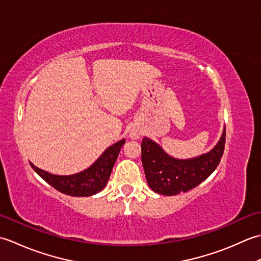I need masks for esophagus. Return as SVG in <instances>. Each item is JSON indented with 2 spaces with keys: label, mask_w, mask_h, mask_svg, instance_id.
Returning a JSON list of instances; mask_svg holds the SVG:
<instances>
[{
  "label": "esophagus",
  "mask_w": 261,
  "mask_h": 261,
  "mask_svg": "<svg viewBox=\"0 0 261 261\" xmlns=\"http://www.w3.org/2000/svg\"><path fill=\"white\" fill-rule=\"evenodd\" d=\"M130 137L132 138V139H138V138L140 137V135L138 134V132H136V131H132L131 134H130Z\"/></svg>",
  "instance_id": "obj_1"
}]
</instances>
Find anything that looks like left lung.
Segmentation results:
<instances>
[{
  "instance_id": "8db88e82",
  "label": "left lung",
  "mask_w": 261,
  "mask_h": 261,
  "mask_svg": "<svg viewBox=\"0 0 261 261\" xmlns=\"http://www.w3.org/2000/svg\"><path fill=\"white\" fill-rule=\"evenodd\" d=\"M225 130L218 145L208 153L194 159L178 160L165 153L148 138L141 142V160L146 179L153 192L176 195L196 187L213 173L223 156Z\"/></svg>"
}]
</instances>
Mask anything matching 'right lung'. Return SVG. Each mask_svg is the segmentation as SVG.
I'll return each mask as SVG.
<instances>
[{"label":"right lung","mask_w":261,"mask_h":261,"mask_svg":"<svg viewBox=\"0 0 261 261\" xmlns=\"http://www.w3.org/2000/svg\"><path fill=\"white\" fill-rule=\"evenodd\" d=\"M125 140L116 142L111 146L94 163L90 168L82 171V173L70 175V176H58L49 174L47 171L37 168L35 165H31L33 170L46 180L49 185H51L57 191L62 192L66 195L70 196H91L94 194L102 191L107 185L112 171L115 160L119 156L122 146Z\"/></svg>","instance_id":"1"}]
</instances>
